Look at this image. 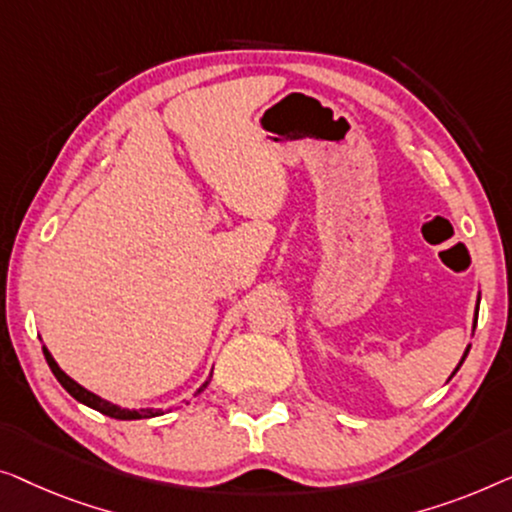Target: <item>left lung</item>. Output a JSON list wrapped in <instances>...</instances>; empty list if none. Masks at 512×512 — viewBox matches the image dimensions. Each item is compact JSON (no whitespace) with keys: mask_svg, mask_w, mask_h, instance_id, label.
<instances>
[{"mask_svg":"<svg viewBox=\"0 0 512 512\" xmlns=\"http://www.w3.org/2000/svg\"><path fill=\"white\" fill-rule=\"evenodd\" d=\"M478 304H480V297H478ZM475 325H478V306H475V320H473V329H475ZM469 350H471V348H466V352H464V357H462V362H459V366L464 364V359H466V355H469ZM459 366H457L455 371H452V376H455V373L459 371Z\"/></svg>","mask_w":512,"mask_h":512,"instance_id":"1","label":"left lung"}]
</instances>
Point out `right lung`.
<instances>
[{"instance_id":"obj_1","label":"right lung","mask_w":512,"mask_h":512,"mask_svg":"<svg viewBox=\"0 0 512 512\" xmlns=\"http://www.w3.org/2000/svg\"><path fill=\"white\" fill-rule=\"evenodd\" d=\"M43 357H46V362H48V366H50V371H53V376L60 380V385L64 387V390H67L71 397H74L76 401H81V403H85V406H90V408H95V410H99V413L102 415H109V417H115V420H141V417H157V415H162V410L160 408H141V410H129V408H120V406H115V403H111V401H106V399H102V397H97V394H92L90 390H85L83 385H78L74 378H69L67 373H64L60 366H57V362L53 359V355H50L48 352V348L46 345H43ZM211 383V378L206 380L204 385L199 387L197 390V394L199 392H204L206 390V385Z\"/></svg>"}]
</instances>
